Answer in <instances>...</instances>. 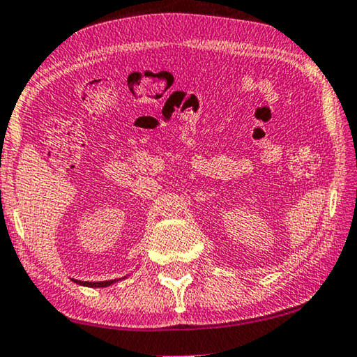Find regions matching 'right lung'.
<instances>
[{"label":"right lung","mask_w":357,"mask_h":357,"mask_svg":"<svg viewBox=\"0 0 357 357\" xmlns=\"http://www.w3.org/2000/svg\"><path fill=\"white\" fill-rule=\"evenodd\" d=\"M116 281H119V279H113V281H102V282H84V281H78V279H75L76 284H79V286H86V287H108Z\"/></svg>","instance_id":"1"}]
</instances>
